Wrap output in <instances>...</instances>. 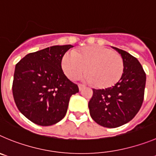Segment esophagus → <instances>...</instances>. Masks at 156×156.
I'll return each instance as SVG.
<instances>
[{"label": "esophagus", "mask_w": 156, "mask_h": 156, "mask_svg": "<svg viewBox=\"0 0 156 156\" xmlns=\"http://www.w3.org/2000/svg\"><path fill=\"white\" fill-rule=\"evenodd\" d=\"M85 88V86L84 85H81V84H79V85H78V88H79L80 91H82L83 88Z\"/></svg>", "instance_id": "obj_1"}]
</instances>
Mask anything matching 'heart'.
<instances>
[{
    "instance_id": "b5f03b06",
    "label": "heart",
    "mask_w": 156,
    "mask_h": 156,
    "mask_svg": "<svg viewBox=\"0 0 156 156\" xmlns=\"http://www.w3.org/2000/svg\"><path fill=\"white\" fill-rule=\"evenodd\" d=\"M62 67L65 75L76 80L85 71L84 79L106 88L119 81L124 71L123 59L116 52L101 46H88L77 51H69L62 58Z\"/></svg>"
}]
</instances>
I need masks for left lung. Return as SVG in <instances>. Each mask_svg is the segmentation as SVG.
<instances>
[{
    "instance_id": "1",
    "label": "left lung",
    "mask_w": 156,
    "mask_h": 156,
    "mask_svg": "<svg viewBox=\"0 0 156 156\" xmlns=\"http://www.w3.org/2000/svg\"><path fill=\"white\" fill-rule=\"evenodd\" d=\"M122 56L124 71L113 86L93 89L88 102L90 115L100 126L117 128L130 122L143 102L146 75L137 58L126 51L112 47Z\"/></svg>"
}]
</instances>
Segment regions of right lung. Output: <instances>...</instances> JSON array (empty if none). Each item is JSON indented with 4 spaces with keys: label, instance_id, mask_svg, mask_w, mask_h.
Returning a JSON list of instances; mask_svg holds the SVG:
<instances>
[{
    "label": "right lung",
    "instance_id": "right-lung-1",
    "mask_svg": "<svg viewBox=\"0 0 156 156\" xmlns=\"http://www.w3.org/2000/svg\"><path fill=\"white\" fill-rule=\"evenodd\" d=\"M73 46L55 45L30 53L16 65L13 96L17 108L34 124L49 126L65 116L78 85L64 74L62 60Z\"/></svg>",
    "mask_w": 156,
    "mask_h": 156
}]
</instances>
